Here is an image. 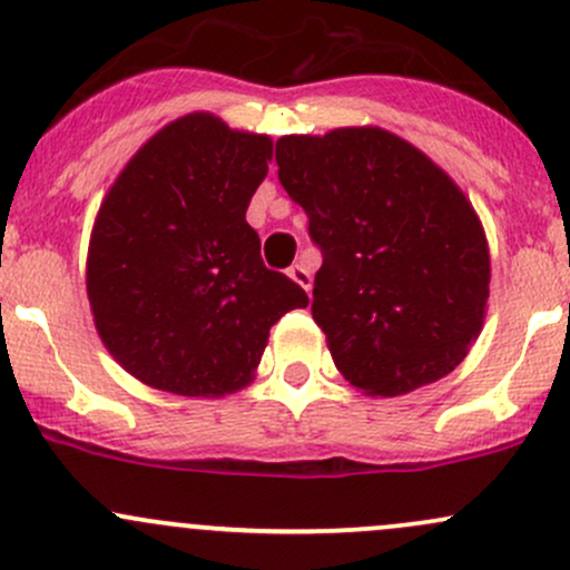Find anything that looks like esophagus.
I'll use <instances>...</instances> for the list:
<instances>
[{"label": "esophagus", "mask_w": 570, "mask_h": 570, "mask_svg": "<svg viewBox=\"0 0 570 570\" xmlns=\"http://www.w3.org/2000/svg\"><path fill=\"white\" fill-rule=\"evenodd\" d=\"M286 273H289V278L295 281V284L303 286L305 292H311V284H314V278H311V271L303 265V262H297V265H292Z\"/></svg>", "instance_id": "obj_1"}]
</instances>
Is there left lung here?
<instances>
[{
    "instance_id": "8db88e82",
    "label": "left lung",
    "mask_w": 570,
    "mask_h": 570,
    "mask_svg": "<svg viewBox=\"0 0 570 570\" xmlns=\"http://www.w3.org/2000/svg\"><path fill=\"white\" fill-rule=\"evenodd\" d=\"M275 165L322 252L311 314L343 379L397 397L452 373L490 297V248L460 186L379 127L286 135Z\"/></svg>"
}]
</instances>
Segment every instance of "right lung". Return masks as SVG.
Wrapping results in <instances>:
<instances>
[{
	"instance_id": "obj_1",
	"label": "right lung",
	"mask_w": 570,
	"mask_h": 570,
	"mask_svg": "<svg viewBox=\"0 0 570 570\" xmlns=\"http://www.w3.org/2000/svg\"><path fill=\"white\" fill-rule=\"evenodd\" d=\"M273 140L189 112L159 129L110 186L86 292L112 360L154 390L222 397L254 379L271 327L308 295L267 271L246 210Z\"/></svg>"
}]
</instances>
